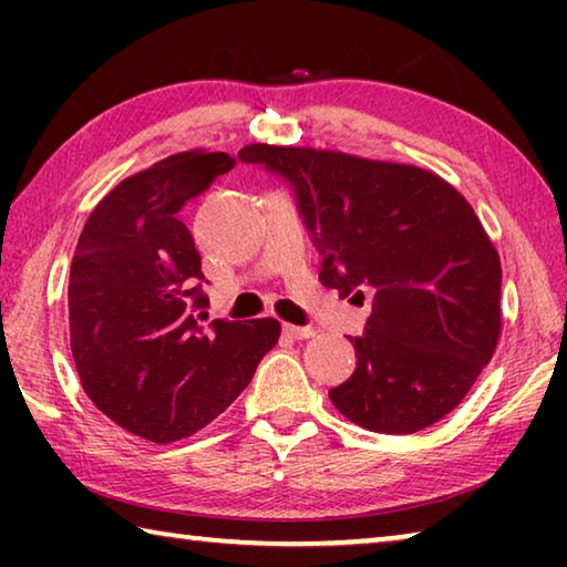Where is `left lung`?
<instances>
[{
  "instance_id": "1",
  "label": "left lung",
  "mask_w": 567,
  "mask_h": 567,
  "mask_svg": "<svg viewBox=\"0 0 567 567\" xmlns=\"http://www.w3.org/2000/svg\"><path fill=\"white\" fill-rule=\"evenodd\" d=\"M225 152L189 150L104 195L70 267V338L87 398L150 443L195 435L225 412L275 348L257 318L209 307L179 209L225 175Z\"/></svg>"
}]
</instances>
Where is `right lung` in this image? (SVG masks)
<instances>
[{
    "mask_svg": "<svg viewBox=\"0 0 567 567\" xmlns=\"http://www.w3.org/2000/svg\"><path fill=\"white\" fill-rule=\"evenodd\" d=\"M245 162L295 179L322 252L320 282L370 285L372 312L352 338V378L332 405L372 433L410 435L460 405L503 332L501 257L460 192L415 165L297 147L290 162L257 145Z\"/></svg>",
    "mask_w": 567,
    "mask_h": 567,
    "instance_id": "1",
    "label": "right lung"
}]
</instances>
